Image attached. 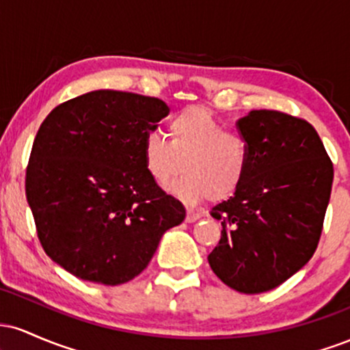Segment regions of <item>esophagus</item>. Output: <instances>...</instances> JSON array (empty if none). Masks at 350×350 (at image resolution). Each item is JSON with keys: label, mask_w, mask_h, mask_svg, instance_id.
Listing matches in <instances>:
<instances>
[{"label": "esophagus", "mask_w": 350, "mask_h": 350, "mask_svg": "<svg viewBox=\"0 0 350 350\" xmlns=\"http://www.w3.org/2000/svg\"><path fill=\"white\" fill-rule=\"evenodd\" d=\"M199 219H200V214H199V212L187 211V214H186V222L192 224V222H196V220H199Z\"/></svg>", "instance_id": "esophagus-1"}]
</instances>
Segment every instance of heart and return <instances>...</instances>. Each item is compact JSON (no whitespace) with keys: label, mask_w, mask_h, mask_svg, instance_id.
<instances>
[{"label":"heart","mask_w":350,"mask_h":350,"mask_svg":"<svg viewBox=\"0 0 350 350\" xmlns=\"http://www.w3.org/2000/svg\"><path fill=\"white\" fill-rule=\"evenodd\" d=\"M167 130L170 142L156 131L143 138V167L154 186L170 187L184 164L172 194L189 202L224 200L242 187L250 170V144L243 135L226 131L202 107L184 108Z\"/></svg>","instance_id":"b5f03b06"}]
</instances>
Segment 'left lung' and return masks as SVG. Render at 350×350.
Here are the masks:
<instances>
[{
    "label": "left lung",
    "instance_id": "obj_1",
    "mask_svg": "<svg viewBox=\"0 0 350 350\" xmlns=\"http://www.w3.org/2000/svg\"><path fill=\"white\" fill-rule=\"evenodd\" d=\"M250 144L242 187L211 211L222 224L208 265L227 286L256 295L280 286L314 255L334 167L311 123L252 110L237 123Z\"/></svg>",
    "mask_w": 350,
    "mask_h": 350
}]
</instances>
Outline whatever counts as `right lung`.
I'll return each instance as SVG.
<instances>
[{
  "label": "right lung",
  "mask_w": 350,
  "mask_h": 350,
  "mask_svg": "<svg viewBox=\"0 0 350 350\" xmlns=\"http://www.w3.org/2000/svg\"><path fill=\"white\" fill-rule=\"evenodd\" d=\"M170 113L163 100L95 90L60 103L36 135L26 198L44 252L94 283H126L151 262L183 204L154 186L142 144Z\"/></svg>",
  "instance_id": "obj_1"
}]
</instances>
